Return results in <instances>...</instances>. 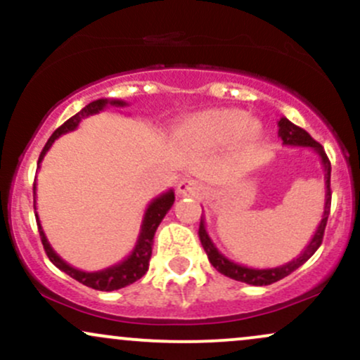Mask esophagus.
<instances>
[{
    "mask_svg": "<svg viewBox=\"0 0 360 360\" xmlns=\"http://www.w3.org/2000/svg\"><path fill=\"white\" fill-rule=\"evenodd\" d=\"M177 193L183 198H198L205 193V188L194 179H183L177 184Z\"/></svg>",
    "mask_w": 360,
    "mask_h": 360,
    "instance_id": "1",
    "label": "esophagus"
}]
</instances>
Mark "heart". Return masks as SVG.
I'll use <instances>...</instances> for the list:
<instances>
[{
	"label": "heart",
	"mask_w": 360,
	"mask_h": 360,
	"mask_svg": "<svg viewBox=\"0 0 360 360\" xmlns=\"http://www.w3.org/2000/svg\"><path fill=\"white\" fill-rule=\"evenodd\" d=\"M262 137V125L237 108L201 111L181 122L176 128L177 142L193 148H220L233 143L249 150Z\"/></svg>",
	"instance_id": "obj_1"
}]
</instances>
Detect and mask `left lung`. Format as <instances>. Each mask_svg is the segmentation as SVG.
I'll return each instance as SVG.
<instances>
[{"mask_svg": "<svg viewBox=\"0 0 360 360\" xmlns=\"http://www.w3.org/2000/svg\"><path fill=\"white\" fill-rule=\"evenodd\" d=\"M279 131L278 135L283 140L284 146H292V147H309L320 155L321 164H323V171H325V206H323V217H321L320 225H318L315 235L309 240L307 245V249L300 254L298 259L291 260V262L284 264V266L279 267H272V269H252V267L242 266V264L233 262V260L226 259L225 255L221 254L220 250L214 247V243L210 238L208 232H206L205 226V218L201 217L200 221V230H198V235H200L201 245L208 255L210 262L212 266L217 269L218 272H221L223 276L226 278H232L235 281H240V283H247L252 284V286H267V284L278 283L283 278L291 274L292 271L298 269L300 266H303L307 260L311 257L313 254L318 250V247L321 245V240H323V233H325V226H326V220H328L330 214V205H332V191H330V172H332V166H330V160L326 157L323 147L316 142V140L311 139V135L308 134L307 130L303 128L296 127L295 123L289 122L288 118H281L278 122Z\"/></svg>", "mask_w": 360, "mask_h": 360, "instance_id": "8db88e82", "label": "left lung"}]
</instances>
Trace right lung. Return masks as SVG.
I'll use <instances>...</instances> for the list:
<instances>
[{
  "label": "right lung",
  "mask_w": 360,
  "mask_h": 360,
  "mask_svg": "<svg viewBox=\"0 0 360 360\" xmlns=\"http://www.w3.org/2000/svg\"><path fill=\"white\" fill-rule=\"evenodd\" d=\"M108 105L127 106L128 103L122 100H105V98H101V100H96V101H91L89 105H86L84 108L79 111V113L74 115V117L69 118L64 125H60L56 131H53L52 137L47 140L42 154L39 157V166L40 162H42L44 155L47 154L49 148H51L52 143L56 142V139H59L60 135L64 134H69V131L76 130L82 118H88L91 115L100 113V111L105 110ZM35 191H37V184L34 183V208H35ZM172 205H174V191H172V189H169V191L162 193L160 196L154 198V200L150 201V205L147 206L146 214H143L137 243H135L131 254L128 255L127 259H123L122 262L96 272H84L81 269H76V267H72L71 264L65 262L64 259H60V255L56 254V250L52 249L51 243L47 240V237H45L44 229L39 220V214L37 213H35V218H37V226H39L40 238H42V243H44L45 254H47V257L51 259L53 266L59 267L60 271H64L65 274L71 276L72 279L79 281V283L84 284V286L98 289V291H115V289L125 288L128 284L139 281L148 271V260H150V255H152V243H154L155 230L157 226L160 225V221H162V218L166 217V213L171 210Z\"/></svg>",
  "instance_id": "obj_1"
}]
</instances>
